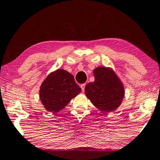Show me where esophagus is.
I'll return each mask as SVG.
<instances>
[{"mask_svg": "<svg viewBox=\"0 0 160 160\" xmlns=\"http://www.w3.org/2000/svg\"><path fill=\"white\" fill-rule=\"evenodd\" d=\"M85 84H82V85H80V88H81V89H82V91H84V90H85Z\"/></svg>", "mask_w": 160, "mask_h": 160, "instance_id": "1", "label": "esophagus"}]
</instances>
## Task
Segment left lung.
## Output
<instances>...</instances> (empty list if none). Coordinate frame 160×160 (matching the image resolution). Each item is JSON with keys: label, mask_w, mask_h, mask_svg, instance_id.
Wrapping results in <instances>:
<instances>
[{"label": "left lung", "mask_w": 160, "mask_h": 160, "mask_svg": "<svg viewBox=\"0 0 160 160\" xmlns=\"http://www.w3.org/2000/svg\"><path fill=\"white\" fill-rule=\"evenodd\" d=\"M95 81L85 86V92L94 105L103 112H112L121 105L125 95L122 83L109 68L98 67L93 70Z\"/></svg>", "instance_id": "8db88e82"}]
</instances>
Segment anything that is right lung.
<instances>
[{"mask_svg":"<svg viewBox=\"0 0 160 160\" xmlns=\"http://www.w3.org/2000/svg\"><path fill=\"white\" fill-rule=\"evenodd\" d=\"M81 88L68 71L58 69L50 73L40 88V98L46 110L58 112L80 92Z\"/></svg>","mask_w":160,"mask_h":160,"instance_id":"add662e5","label":"right lung"}]
</instances>
